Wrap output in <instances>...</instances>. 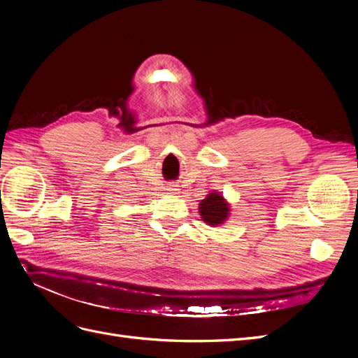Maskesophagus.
<instances>
[{
	"label": "esophagus",
	"instance_id": "34e87169",
	"mask_svg": "<svg viewBox=\"0 0 358 358\" xmlns=\"http://www.w3.org/2000/svg\"><path fill=\"white\" fill-rule=\"evenodd\" d=\"M167 189H169V191H170V192H173V191H176V189H178V188H176V187H175V185H170V187H169V188H167Z\"/></svg>",
	"mask_w": 358,
	"mask_h": 358
}]
</instances>
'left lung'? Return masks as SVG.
I'll list each match as a JSON object with an SVG mask.
<instances>
[{"label": "left lung", "mask_w": 358, "mask_h": 358, "mask_svg": "<svg viewBox=\"0 0 358 358\" xmlns=\"http://www.w3.org/2000/svg\"><path fill=\"white\" fill-rule=\"evenodd\" d=\"M200 215L204 222L209 225H218L229 216V204L225 203L218 192H212L200 203Z\"/></svg>", "instance_id": "8db88e82"}]
</instances>
